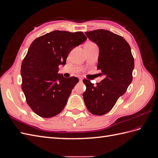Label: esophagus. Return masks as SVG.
Here are the masks:
<instances>
[{
    "mask_svg": "<svg viewBox=\"0 0 158 158\" xmlns=\"http://www.w3.org/2000/svg\"><path fill=\"white\" fill-rule=\"evenodd\" d=\"M79 80H80V82H82L83 81V78H80Z\"/></svg>",
    "mask_w": 158,
    "mask_h": 158,
    "instance_id": "1",
    "label": "esophagus"
}]
</instances>
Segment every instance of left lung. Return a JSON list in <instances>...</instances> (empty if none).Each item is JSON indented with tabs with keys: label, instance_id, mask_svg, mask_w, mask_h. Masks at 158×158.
Instances as JSON below:
<instances>
[{
	"label": "left lung",
	"instance_id": "obj_1",
	"mask_svg": "<svg viewBox=\"0 0 158 158\" xmlns=\"http://www.w3.org/2000/svg\"><path fill=\"white\" fill-rule=\"evenodd\" d=\"M85 33L99 47L97 69L105 78L97 85L84 79L86 89L83 98L90 113L103 115L111 111L119 97L126 92L132 80L135 61L131 47L123 37L106 30Z\"/></svg>",
	"mask_w": 158,
	"mask_h": 158
}]
</instances>
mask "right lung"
Returning <instances> with one entry per match:
<instances>
[{
  "label": "right lung",
  "instance_id": "right-lung-1",
  "mask_svg": "<svg viewBox=\"0 0 158 158\" xmlns=\"http://www.w3.org/2000/svg\"><path fill=\"white\" fill-rule=\"evenodd\" d=\"M87 40L83 32L55 30L30 45L21 66L22 89L33 112L44 118L60 113L78 78H64L59 66L66 64L70 52Z\"/></svg>",
  "mask_w": 158,
  "mask_h": 158
}]
</instances>
